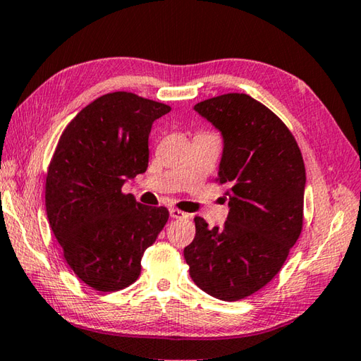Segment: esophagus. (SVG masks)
<instances>
[{"mask_svg": "<svg viewBox=\"0 0 361 361\" xmlns=\"http://www.w3.org/2000/svg\"><path fill=\"white\" fill-rule=\"evenodd\" d=\"M169 213H170V218H173V219H180V218H185V216H186L185 213L180 212V209H176V208H170Z\"/></svg>", "mask_w": 361, "mask_h": 361, "instance_id": "1", "label": "esophagus"}]
</instances>
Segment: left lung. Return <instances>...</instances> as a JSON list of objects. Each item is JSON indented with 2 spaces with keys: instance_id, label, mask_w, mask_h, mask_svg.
I'll return each mask as SVG.
<instances>
[{
  "instance_id": "obj_1",
  "label": "left lung",
  "mask_w": 361,
  "mask_h": 361,
  "mask_svg": "<svg viewBox=\"0 0 361 361\" xmlns=\"http://www.w3.org/2000/svg\"><path fill=\"white\" fill-rule=\"evenodd\" d=\"M194 110L222 137L218 183L228 188V214L224 226L213 228L195 216L185 260L203 292L237 301L270 283L297 243L305 162L286 124L251 96L222 94Z\"/></svg>"
}]
</instances>
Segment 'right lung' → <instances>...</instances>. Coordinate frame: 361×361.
<instances>
[{
  "label": "right lung",
  "instance_id": "1",
  "mask_svg": "<svg viewBox=\"0 0 361 361\" xmlns=\"http://www.w3.org/2000/svg\"><path fill=\"white\" fill-rule=\"evenodd\" d=\"M166 104L134 93H109L82 109L58 142L45 180V208L64 259L99 292L124 289L140 276L142 255L169 209L123 194L148 167L153 123Z\"/></svg>",
  "mask_w": 361,
  "mask_h": 361
}]
</instances>
